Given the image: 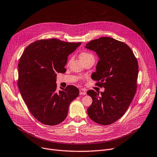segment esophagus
Segmentation results:
<instances>
[{
    "instance_id": "1",
    "label": "esophagus",
    "mask_w": 157,
    "mask_h": 157,
    "mask_svg": "<svg viewBox=\"0 0 157 157\" xmlns=\"http://www.w3.org/2000/svg\"><path fill=\"white\" fill-rule=\"evenodd\" d=\"M79 92H80V95H86V90L85 89H83V88L79 89Z\"/></svg>"
}]
</instances>
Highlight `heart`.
<instances>
[{"instance_id": "1", "label": "heart", "mask_w": 157, "mask_h": 157, "mask_svg": "<svg viewBox=\"0 0 157 157\" xmlns=\"http://www.w3.org/2000/svg\"><path fill=\"white\" fill-rule=\"evenodd\" d=\"M80 57L81 59H82V60H85L86 59H88V58H90V57H94L91 53H90L89 52H82V53H80Z\"/></svg>"}]
</instances>
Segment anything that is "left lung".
<instances>
[{
  "label": "left lung",
  "mask_w": 157,
  "mask_h": 157,
  "mask_svg": "<svg viewBox=\"0 0 157 157\" xmlns=\"http://www.w3.org/2000/svg\"><path fill=\"white\" fill-rule=\"evenodd\" d=\"M98 60L91 78L104 87L101 95L93 90L87 94L93 99L87 114L95 122L109 125L121 118L129 108L137 88L139 65L131 49L123 42L103 36L87 44Z\"/></svg>",
  "instance_id": "1"
}]
</instances>
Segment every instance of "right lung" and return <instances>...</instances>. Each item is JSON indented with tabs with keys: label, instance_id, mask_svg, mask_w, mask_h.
<instances>
[{
	"label": "right lung",
	"instance_id": "add662e5",
	"mask_svg": "<svg viewBox=\"0 0 157 157\" xmlns=\"http://www.w3.org/2000/svg\"><path fill=\"white\" fill-rule=\"evenodd\" d=\"M80 44L40 39L31 43L21 55L18 89L31 113L44 124L55 126L63 122L70 104L79 95L78 89L72 85L58 91L56 73L66 72L68 55Z\"/></svg>",
	"mask_w": 157,
	"mask_h": 157
}]
</instances>
